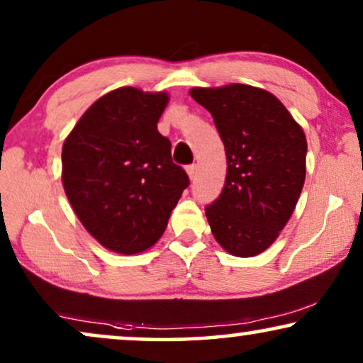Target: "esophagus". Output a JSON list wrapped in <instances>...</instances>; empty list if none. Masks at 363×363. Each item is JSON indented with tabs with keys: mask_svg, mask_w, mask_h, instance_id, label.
Segmentation results:
<instances>
[{
	"mask_svg": "<svg viewBox=\"0 0 363 363\" xmlns=\"http://www.w3.org/2000/svg\"><path fill=\"white\" fill-rule=\"evenodd\" d=\"M186 173H188V177H190V180H195V177H196V165H195V163L186 167Z\"/></svg>",
	"mask_w": 363,
	"mask_h": 363,
	"instance_id": "obj_1",
	"label": "esophagus"
}]
</instances>
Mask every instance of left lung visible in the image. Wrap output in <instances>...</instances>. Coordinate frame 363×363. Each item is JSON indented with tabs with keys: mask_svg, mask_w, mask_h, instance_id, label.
<instances>
[{
	"mask_svg": "<svg viewBox=\"0 0 363 363\" xmlns=\"http://www.w3.org/2000/svg\"><path fill=\"white\" fill-rule=\"evenodd\" d=\"M226 152L221 195L205 208L215 240L238 257L266 251L286 226L306 180L304 130L279 99L246 84L195 87Z\"/></svg>",
	"mask_w": 363,
	"mask_h": 363,
	"instance_id": "8db88e82",
	"label": "left lung"
}]
</instances>
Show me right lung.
<instances>
[{
	"label": "right lung",
	"mask_w": 363,
	"mask_h": 363,
	"mask_svg": "<svg viewBox=\"0 0 363 363\" xmlns=\"http://www.w3.org/2000/svg\"><path fill=\"white\" fill-rule=\"evenodd\" d=\"M167 104V92L116 89L84 112L62 145V185L74 213L118 255L155 245L190 185L157 128Z\"/></svg>",
	"instance_id": "add662e5"
}]
</instances>
